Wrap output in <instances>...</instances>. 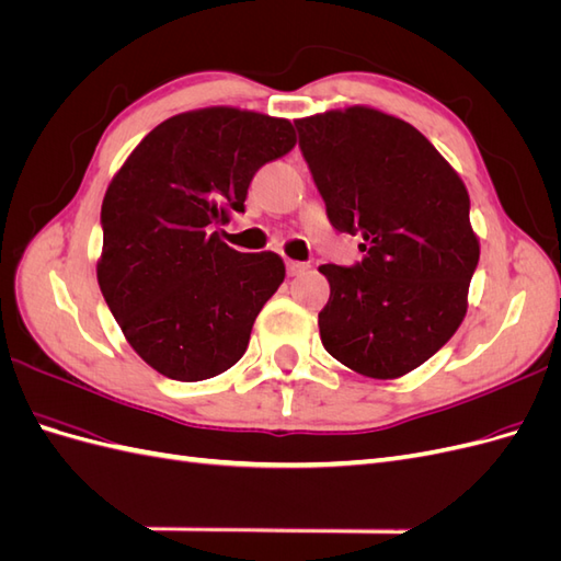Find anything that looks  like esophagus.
<instances>
[{
  "label": "esophagus",
  "mask_w": 561,
  "mask_h": 561,
  "mask_svg": "<svg viewBox=\"0 0 561 561\" xmlns=\"http://www.w3.org/2000/svg\"><path fill=\"white\" fill-rule=\"evenodd\" d=\"M285 268H287V276H299V274H304V271H307V264L297 262V260H287Z\"/></svg>",
  "instance_id": "1"
}]
</instances>
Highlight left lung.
Instances as JSON below:
<instances>
[{"instance_id":"obj_1","label":"left lung","mask_w":561,"mask_h":561,"mask_svg":"<svg viewBox=\"0 0 561 561\" xmlns=\"http://www.w3.org/2000/svg\"><path fill=\"white\" fill-rule=\"evenodd\" d=\"M295 128L330 225L363 236L365 252L353 266H320L322 346L358 375L398 379L466 316L480 262L466 184L414 126L377 110H332Z\"/></svg>"}]
</instances>
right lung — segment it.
I'll return each instance as SVG.
<instances>
[{
	"label": "right lung",
	"instance_id": "1",
	"mask_svg": "<svg viewBox=\"0 0 561 561\" xmlns=\"http://www.w3.org/2000/svg\"><path fill=\"white\" fill-rule=\"evenodd\" d=\"M295 142L287 118L184 112L151 130L107 186L100 290L128 344L163 377L203 381L243 358L285 264L276 252L233 250L213 229L245 210L254 173Z\"/></svg>",
	"mask_w": 561,
	"mask_h": 561
}]
</instances>
